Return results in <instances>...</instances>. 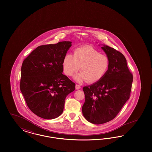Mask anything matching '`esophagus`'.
Returning a JSON list of instances; mask_svg holds the SVG:
<instances>
[{"label":"esophagus","instance_id":"obj_1","mask_svg":"<svg viewBox=\"0 0 152 152\" xmlns=\"http://www.w3.org/2000/svg\"><path fill=\"white\" fill-rule=\"evenodd\" d=\"M80 88H81V87L79 85H77V84L76 85V89H80Z\"/></svg>","mask_w":152,"mask_h":152}]
</instances>
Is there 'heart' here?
I'll return each instance as SVG.
<instances>
[{
    "instance_id": "1",
    "label": "heart",
    "mask_w": 152,
    "mask_h": 152,
    "mask_svg": "<svg viewBox=\"0 0 152 152\" xmlns=\"http://www.w3.org/2000/svg\"><path fill=\"white\" fill-rule=\"evenodd\" d=\"M63 69L65 75L71 76L74 73L81 72L73 78L78 83L87 80L88 83H95L101 79L107 72L109 60L107 55L100 53L91 46L76 48L73 55L67 53L63 59Z\"/></svg>"
}]
</instances>
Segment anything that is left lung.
Returning <instances> with one entry per match:
<instances>
[{
    "label": "left lung",
    "instance_id": "left-lung-1",
    "mask_svg": "<svg viewBox=\"0 0 152 152\" xmlns=\"http://www.w3.org/2000/svg\"><path fill=\"white\" fill-rule=\"evenodd\" d=\"M101 48L109 60L108 69L101 79L83 87V115L88 121L101 124L113 120L130 97L133 82L125 56L106 45Z\"/></svg>",
    "mask_w": 152,
    "mask_h": 152
}]
</instances>
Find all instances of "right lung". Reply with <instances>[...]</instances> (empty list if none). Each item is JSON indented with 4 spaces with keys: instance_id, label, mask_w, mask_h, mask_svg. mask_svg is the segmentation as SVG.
<instances>
[{
    "instance_id": "1",
    "label": "right lung",
    "mask_w": 152,
    "mask_h": 152,
    "mask_svg": "<svg viewBox=\"0 0 152 152\" xmlns=\"http://www.w3.org/2000/svg\"><path fill=\"white\" fill-rule=\"evenodd\" d=\"M71 43L39 46L23 62L20 91L29 109L44 119L60 116L66 97L75 89V83L62 73L63 59Z\"/></svg>"
}]
</instances>
